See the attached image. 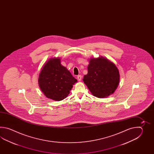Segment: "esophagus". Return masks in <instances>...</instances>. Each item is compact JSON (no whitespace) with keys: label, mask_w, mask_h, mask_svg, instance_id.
Returning <instances> with one entry per match:
<instances>
[{"label":"esophagus","mask_w":154,"mask_h":154,"mask_svg":"<svg viewBox=\"0 0 154 154\" xmlns=\"http://www.w3.org/2000/svg\"><path fill=\"white\" fill-rule=\"evenodd\" d=\"M77 78H78V79L79 81H80V80H82V76L80 75H79L77 76Z\"/></svg>","instance_id":"34e87169"}]
</instances>
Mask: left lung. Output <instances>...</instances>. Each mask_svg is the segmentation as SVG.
Wrapping results in <instances>:
<instances>
[{
	"instance_id": "8db88e82",
	"label": "left lung",
	"mask_w": 154,
	"mask_h": 154,
	"mask_svg": "<svg viewBox=\"0 0 154 154\" xmlns=\"http://www.w3.org/2000/svg\"><path fill=\"white\" fill-rule=\"evenodd\" d=\"M88 70L83 81L92 95L103 98L115 91L119 82V73L113 63L103 57L92 58Z\"/></svg>"
}]
</instances>
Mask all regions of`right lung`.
<instances>
[{"mask_svg": "<svg viewBox=\"0 0 154 154\" xmlns=\"http://www.w3.org/2000/svg\"><path fill=\"white\" fill-rule=\"evenodd\" d=\"M77 80L66 67L62 66L59 58L49 59L39 74L38 84L47 97L60 101L67 97Z\"/></svg>", "mask_w": 154, "mask_h": 154, "instance_id": "obj_1", "label": "right lung"}]
</instances>
